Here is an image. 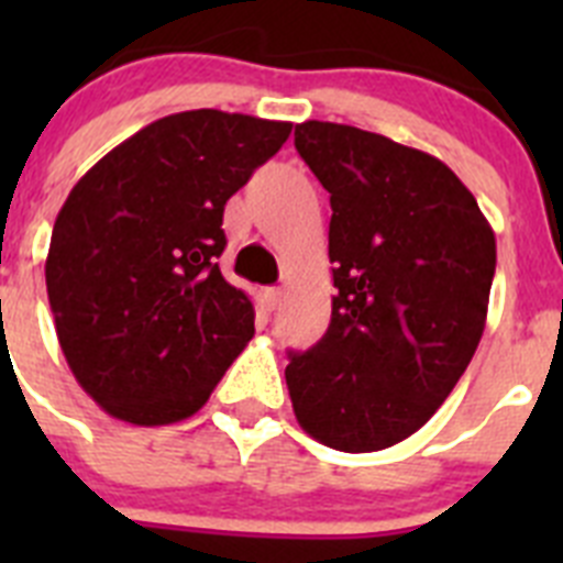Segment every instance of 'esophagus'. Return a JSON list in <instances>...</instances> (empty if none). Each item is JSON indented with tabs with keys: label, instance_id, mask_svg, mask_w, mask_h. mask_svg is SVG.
<instances>
[{
	"label": "esophagus",
	"instance_id": "obj_1",
	"mask_svg": "<svg viewBox=\"0 0 563 563\" xmlns=\"http://www.w3.org/2000/svg\"><path fill=\"white\" fill-rule=\"evenodd\" d=\"M278 305H282V290H278V287H267V290H265V307H267V312L276 310Z\"/></svg>",
	"mask_w": 563,
	"mask_h": 563
}]
</instances>
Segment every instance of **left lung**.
<instances>
[{"mask_svg":"<svg viewBox=\"0 0 563 563\" xmlns=\"http://www.w3.org/2000/svg\"><path fill=\"white\" fill-rule=\"evenodd\" d=\"M296 148L330 191L332 318L290 352L298 426L335 451L397 445L431 420L479 346L496 236L449 166L383 134L296 126Z\"/></svg>","mask_w":563,"mask_h":563,"instance_id":"obj_1","label":"left lung"}]
</instances>
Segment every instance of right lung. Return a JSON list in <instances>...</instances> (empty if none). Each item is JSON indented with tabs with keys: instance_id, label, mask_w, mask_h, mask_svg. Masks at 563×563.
I'll use <instances>...</instances> for the list:
<instances>
[{
	"instance_id": "1",
	"label": "right lung",
	"mask_w": 563,
	"mask_h": 563,
	"mask_svg": "<svg viewBox=\"0 0 563 563\" xmlns=\"http://www.w3.org/2000/svg\"><path fill=\"white\" fill-rule=\"evenodd\" d=\"M292 123L191 109L148 123L73 186L49 236L47 298L69 369L107 415L200 411L253 338L222 278V211Z\"/></svg>"
}]
</instances>
